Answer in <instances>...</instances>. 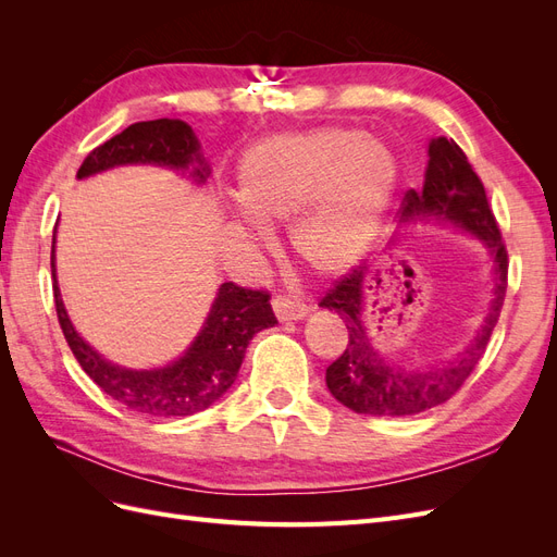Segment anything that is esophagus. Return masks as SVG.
Instances as JSON below:
<instances>
[{
    "mask_svg": "<svg viewBox=\"0 0 557 557\" xmlns=\"http://www.w3.org/2000/svg\"><path fill=\"white\" fill-rule=\"evenodd\" d=\"M272 309H274V313H276L281 323H283V320H301L307 315V307L299 305V301L288 299V297H274Z\"/></svg>",
    "mask_w": 557,
    "mask_h": 557,
    "instance_id": "esophagus-1",
    "label": "esophagus"
}]
</instances>
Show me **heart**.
I'll return each mask as SVG.
<instances>
[{"label":"heart","mask_w":557,"mask_h":557,"mask_svg":"<svg viewBox=\"0 0 557 557\" xmlns=\"http://www.w3.org/2000/svg\"><path fill=\"white\" fill-rule=\"evenodd\" d=\"M397 188L395 156L360 129L318 127L274 134L239 160L237 199L244 223L278 225L293 216L288 237L299 264L334 278L356 267L372 246Z\"/></svg>","instance_id":"b5f03b06"}]
</instances>
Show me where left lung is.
Wrapping results in <instances>:
<instances>
[{
  "mask_svg": "<svg viewBox=\"0 0 557 557\" xmlns=\"http://www.w3.org/2000/svg\"><path fill=\"white\" fill-rule=\"evenodd\" d=\"M428 156L423 190H409L404 195L401 223L434 221L474 234L491 252V305H487L474 339L458 358L448 360L446 364L407 369L383 360L369 339L362 320L364 290H369V269H350V274L336 281L334 288L320 299V307L339 313L348 327V346L327 367L325 381L332 397L356 413L387 418L416 416L450 399L479 364L497 325L504 295H507V248H504L481 178L471 170L462 148L453 139H432Z\"/></svg>",
  "mask_w": 557,
  "mask_h": 557,
  "instance_id": "8db88e82",
  "label": "left lung"
}]
</instances>
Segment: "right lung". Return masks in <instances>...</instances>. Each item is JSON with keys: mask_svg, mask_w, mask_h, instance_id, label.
I'll use <instances>...</instances> for the list:
<instances>
[{"mask_svg": "<svg viewBox=\"0 0 557 557\" xmlns=\"http://www.w3.org/2000/svg\"><path fill=\"white\" fill-rule=\"evenodd\" d=\"M123 164H156L176 172H190L197 183H205L211 174L193 127L178 117L129 125L113 139L97 146L83 160L76 176L88 178ZM50 272H53L60 327L83 372L109 397L144 416L183 418L209 409L237 379L252 336L276 325V315L264 290L239 288L230 281L218 288L205 325L181 358L158 369H129L99 356L72 325L58 288L55 237L50 248Z\"/></svg>", "mask_w": 557, "mask_h": 557, "instance_id": "add662e5", "label": "right lung"}]
</instances>
